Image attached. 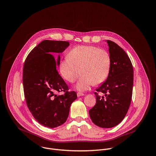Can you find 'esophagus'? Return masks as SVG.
I'll use <instances>...</instances> for the list:
<instances>
[{
	"label": "esophagus",
	"mask_w": 156,
	"mask_h": 156,
	"mask_svg": "<svg viewBox=\"0 0 156 156\" xmlns=\"http://www.w3.org/2000/svg\"><path fill=\"white\" fill-rule=\"evenodd\" d=\"M84 95V94L83 93H81V92H78L77 93V96L78 97H80V96H83Z\"/></svg>",
	"instance_id": "obj_1"
}]
</instances>
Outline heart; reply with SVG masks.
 Returning <instances> with one entry per match:
<instances>
[{
	"instance_id": "heart-1",
	"label": "heart",
	"mask_w": 156,
	"mask_h": 156,
	"mask_svg": "<svg viewBox=\"0 0 156 156\" xmlns=\"http://www.w3.org/2000/svg\"><path fill=\"white\" fill-rule=\"evenodd\" d=\"M110 56L104 49L91 45H81L71 49L68 57L62 59L58 66L61 76L69 83L81 73L76 88L86 91L95 84L105 81L110 73Z\"/></svg>"
}]
</instances>
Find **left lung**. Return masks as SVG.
Wrapping results in <instances>:
<instances>
[{
	"instance_id": "left-lung-1",
	"label": "left lung",
	"mask_w": 156,
	"mask_h": 156,
	"mask_svg": "<svg viewBox=\"0 0 156 156\" xmlns=\"http://www.w3.org/2000/svg\"><path fill=\"white\" fill-rule=\"evenodd\" d=\"M111 59L110 73L107 80L95 92L96 103L89 111L96 126L112 128L125 118L129 108L133 90V70L130 58L116 43L107 40ZM101 92L105 97L98 94Z\"/></svg>"
}]
</instances>
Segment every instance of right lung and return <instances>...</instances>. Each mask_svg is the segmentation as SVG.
<instances>
[{
	"instance_id": "add662e5",
	"label": "right lung",
	"mask_w": 156,
	"mask_h": 156,
	"mask_svg": "<svg viewBox=\"0 0 156 156\" xmlns=\"http://www.w3.org/2000/svg\"><path fill=\"white\" fill-rule=\"evenodd\" d=\"M69 44L66 41L43 40L30 52L24 64L23 83L27 105L35 120L46 127L63 124L77 98L75 91H69L58 73L60 56L56 61L52 55L62 53ZM62 91L64 94H57Z\"/></svg>"
}]
</instances>
